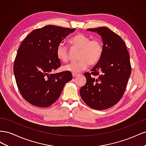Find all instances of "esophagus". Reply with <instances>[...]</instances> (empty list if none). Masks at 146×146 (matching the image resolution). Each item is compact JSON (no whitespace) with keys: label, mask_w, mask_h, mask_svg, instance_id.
Listing matches in <instances>:
<instances>
[{"label":"esophagus","mask_w":146,"mask_h":146,"mask_svg":"<svg viewBox=\"0 0 146 146\" xmlns=\"http://www.w3.org/2000/svg\"><path fill=\"white\" fill-rule=\"evenodd\" d=\"M72 74L73 77H77V76H78V74H76V73H72Z\"/></svg>","instance_id":"obj_1"}]
</instances>
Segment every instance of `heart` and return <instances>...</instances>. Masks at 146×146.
Masks as SVG:
<instances>
[{"label": "heart", "mask_w": 146, "mask_h": 146, "mask_svg": "<svg viewBox=\"0 0 146 146\" xmlns=\"http://www.w3.org/2000/svg\"><path fill=\"white\" fill-rule=\"evenodd\" d=\"M73 47L80 49L78 61L70 63L63 67L64 70L72 73H78L86 69L90 64L98 63L103 54V44L98 38L91 39L83 33H78L69 39ZM56 54L62 62H67L69 60V50L67 46L61 42L58 45Z\"/></svg>", "instance_id": "b5f03b06"}]
</instances>
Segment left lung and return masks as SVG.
Here are the masks:
<instances>
[{
    "mask_svg": "<svg viewBox=\"0 0 146 146\" xmlns=\"http://www.w3.org/2000/svg\"><path fill=\"white\" fill-rule=\"evenodd\" d=\"M87 31L100 35L104 50L91 74H84L86 83L80 88V94L90 107L106 110L117 104L124 93L131 74L130 56L122 39L110 29L102 27Z\"/></svg>",
    "mask_w": 146,
    "mask_h": 146,
    "instance_id": "1",
    "label": "left lung"
}]
</instances>
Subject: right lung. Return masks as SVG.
I'll use <instances>...</instances> for the list:
<instances>
[{"instance_id": "right-lung-1", "label": "right lung", "mask_w": 146, "mask_h": 146, "mask_svg": "<svg viewBox=\"0 0 146 146\" xmlns=\"http://www.w3.org/2000/svg\"><path fill=\"white\" fill-rule=\"evenodd\" d=\"M76 29L46 25L35 29L26 37L17 50L14 74L22 96L38 107H47L58 99L64 86L72 79L64 71L51 74L61 66L56 47Z\"/></svg>"}]
</instances>
